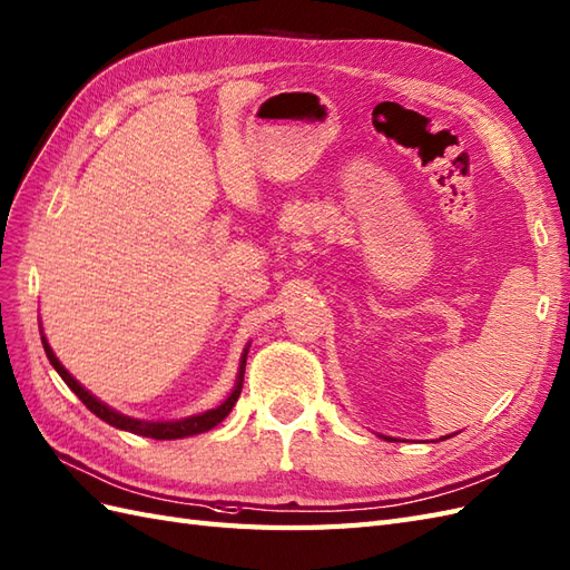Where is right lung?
<instances>
[{"instance_id":"add662e5","label":"right lung","mask_w":570,"mask_h":570,"mask_svg":"<svg viewBox=\"0 0 570 570\" xmlns=\"http://www.w3.org/2000/svg\"><path fill=\"white\" fill-rule=\"evenodd\" d=\"M42 348H46V354L50 358V363L55 366V371L60 373L62 381L71 387V392L86 404V410H91L98 419H104L106 424L115 426V429H122V431H129V433H137V435H146V438H154V441H175V438H185V435H195V433H204L214 429L216 424H222V421L228 416V412L233 410V404L238 402L240 397V390H243V373H245V358H247V348L243 354V361H240V371H238V383L236 387H233V392L228 395V400L224 404H218L216 410H209L204 414H197V416H187V419H180V421H139V419H129V416H122L120 412L110 410V406H106L104 402H98L89 390H83L75 377H71L67 373V368L62 366L60 361H57V356L52 354L50 344L46 342V337H42Z\"/></svg>"}]
</instances>
